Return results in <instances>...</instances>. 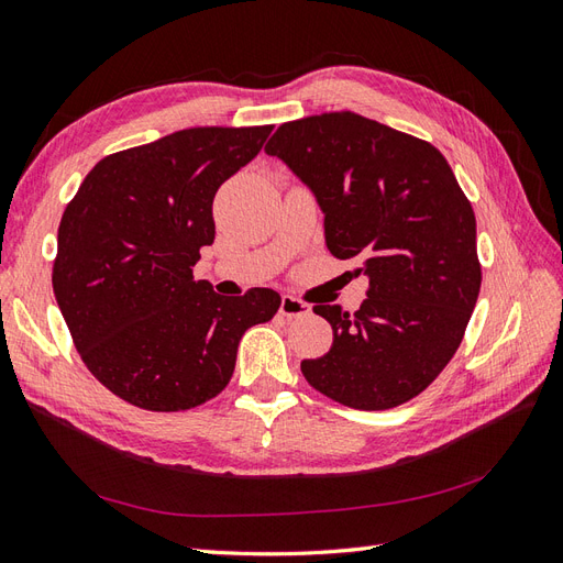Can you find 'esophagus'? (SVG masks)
<instances>
[{"label":"esophagus","instance_id":"esophagus-1","mask_svg":"<svg viewBox=\"0 0 563 563\" xmlns=\"http://www.w3.org/2000/svg\"><path fill=\"white\" fill-rule=\"evenodd\" d=\"M279 314L286 317V319L306 317V314H310V306H306V302L294 298V296H284L282 298V306H279Z\"/></svg>","mask_w":563,"mask_h":563}]
</instances>
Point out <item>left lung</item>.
Listing matches in <instances>:
<instances>
[{"label": "left lung", "mask_w": 563, "mask_h": 563, "mask_svg": "<svg viewBox=\"0 0 563 563\" xmlns=\"http://www.w3.org/2000/svg\"><path fill=\"white\" fill-rule=\"evenodd\" d=\"M306 185L339 261L369 279L357 312L314 306L333 329L300 372L355 409L412 400L457 353L481 291L476 218L440 151L357 113L284 123L265 146Z\"/></svg>", "instance_id": "1"}]
</instances>
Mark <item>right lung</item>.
<instances>
[{"label": "right lung", "mask_w": 563, "mask_h": 563, "mask_svg": "<svg viewBox=\"0 0 563 563\" xmlns=\"http://www.w3.org/2000/svg\"><path fill=\"white\" fill-rule=\"evenodd\" d=\"M272 125L191 128L101 158L58 224L54 296L75 347L130 405L179 412L230 384L244 331L282 306L272 288L218 296L194 282L216 239L212 199Z\"/></svg>", "instance_id": "1"}]
</instances>
